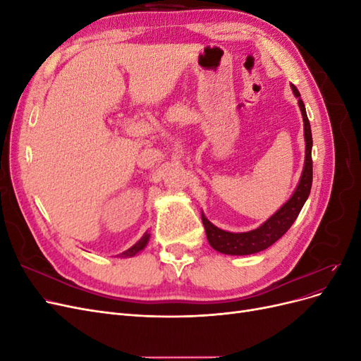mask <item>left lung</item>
Returning <instances> with one entry per match:
<instances>
[{"instance_id": "8db88e82", "label": "left lung", "mask_w": 361, "mask_h": 361, "mask_svg": "<svg viewBox=\"0 0 361 361\" xmlns=\"http://www.w3.org/2000/svg\"><path fill=\"white\" fill-rule=\"evenodd\" d=\"M290 87L295 97L298 99V105L302 116V123H304L305 159H304V169L301 173L300 182L297 185V188H295L293 194L290 195V199L283 204L274 215H271L264 224L255 228V231L241 232V233L223 231V228L214 226L202 212V221L204 226L207 241H209L211 247L216 250L218 253L228 255V256H247V255L259 253V251L271 247L289 231V227L293 224L295 220H297V216L302 209L305 200L309 199L312 179H313L312 129L307 118V113H305L304 102L301 101V94L297 87L295 85H290Z\"/></svg>"}]
</instances>
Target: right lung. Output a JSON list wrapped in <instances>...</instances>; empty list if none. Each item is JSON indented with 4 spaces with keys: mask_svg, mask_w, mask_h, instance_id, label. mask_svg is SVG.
Masks as SVG:
<instances>
[{
    "mask_svg": "<svg viewBox=\"0 0 361 361\" xmlns=\"http://www.w3.org/2000/svg\"><path fill=\"white\" fill-rule=\"evenodd\" d=\"M149 238H150V233H149V232H146L143 236L140 238V241H137L133 247L128 248L126 251H123V253L117 255V257H133V256L138 255L140 251L143 250V248L147 245V243H149Z\"/></svg>",
    "mask_w": 361,
    "mask_h": 361,
    "instance_id": "right-lung-1",
    "label": "right lung"
}]
</instances>
